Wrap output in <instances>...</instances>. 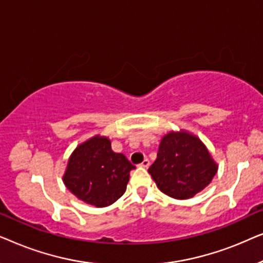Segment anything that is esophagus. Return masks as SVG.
Segmentation results:
<instances>
[{
    "mask_svg": "<svg viewBox=\"0 0 263 263\" xmlns=\"http://www.w3.org/2000/svg\"><path fill=\"white\" fill-rule=\"evenodd\" d=\"M149 164H151V163H149V160H148V159H145V160L142 161L141 164H140V166H141V167H146V168H147V167L149 166Z\"/></svg>",
    "mask_w": 263,
    "mask_h": 263,
    "instance_id": "1",
    "label": "esophagus"
}]
</instances>
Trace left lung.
<instances>
[{
	"label": "left lung",
	"mask_w": 263,
	"mask_h": 263,
	"mask_svg": "<svg viewBox=\"0 0 263 263\" xmlns=\"http://www.w3.org/2000/svg\"><path fill=\"white\" fill-rule=\"evenodd\" d=\"M161 192L174 199H190L207 186L217 165L200 139L188 133H168L161 140L157 160L148 168Z\"/></svg>",
	"instance_id": "8db88e82"
}]
</instances>
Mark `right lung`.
<instances>
[{
  "mask_svg": "<svg viewBox=\"0 0 263 263\" xmlns=\"http://www.w3.org/2000/svg\"><path fill=\"white\" fill-rule=\"evenodd\" d=\"M134 168L123 154L111 149L110 140L96 136L71 154L63 182L78 199L106 207L123 195Z\"/></svg>",
  "mask_w": 263,
  "mask_h": 263,
  "instance_id": "1",
  "label": "right lung"
}]
</instances>
